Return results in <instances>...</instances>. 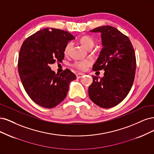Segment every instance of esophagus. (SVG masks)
Here are the masks:
<instances>
[{
  "instance_id": "34e87169",
  "label": "esophagus",
  "mask_w": 154,
  "mask_h": 154,
  "mask_svg": "<svg viewBox=\"0 0 154 154\" xmlns=\"http://www.w3.org/2000/svg\"><path fill=\"white\" fill-rule=\"evenodd\" d=\"M76 76H77V79H81V78H82L84 76V74H82V73H77V75H76Z\"/></svg>"
}]
</instances>
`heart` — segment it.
<instances>
[{
	"instance_id": "obj_1",
	"label": "heart",
	"mask_w": 154,
	"mask_h": 154,
	"mask_svg": "<svg viewBox=\"0 0 154 154\" xmlns=\"http://www.w3.org/2000/svg\"><path fill=\"white\" fill-rule=\"evenodd\" d=\"M79 42H80L81 45L85 48L87 50L90 51L95 45V41L92 37L88 35L82 36L79 39ZM73 47V43L71 42H68L64 48V53L65 55H68L70 53L72 48ZM92 62L90 60H81L76 61L73 64V66L77 68V70L81 71H86L89 66L91 65Z\"/></svg>"
}]
</instances>
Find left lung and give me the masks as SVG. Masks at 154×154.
Returning a JSON list of instances; mask_svg holds the SVG:
<instances>
[{
  "label": "left lung",
  "instance_id": "8db88e82",
  "mask_svg": "<svg viewBox=\"0 0 154 154\" xmlns=\"http://www.w3.org/2000/svg\"><path fill=\"white\" fill-rule=\"evenodd\" d=\"M90 32L101 33L103 45L93 70L105 72L100 79L92 76L89 97L98 106L110 108L123 101L132 88L136 68L135 52L129 38L112 26L98 27Z\"/></svg>",
  "mask_w": 154,
  "mask_h": 154
}]
</instances>
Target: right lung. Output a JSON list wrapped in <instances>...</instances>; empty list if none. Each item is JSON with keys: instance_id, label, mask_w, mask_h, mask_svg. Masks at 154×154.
I'll list each match as a JSON object with an SVG mask.
<instances>
[{"instance_id": "right-lung-1", "label": "right lung", "mask_w": 154, "mask_h": 154, "mask_svg": "<svg viewBox=\"0 0 154 154\" xmlns=\"http://www.w3.org/2000/svg\"><path fill=\"white\" fill-rule=\"evenodd\" d=\"M73 39L67 31L45 28L23 42L18 56L19 75L27 95L38 105L53 108L66 97L76 75L68 69L56 74L50 64L62 61L64 47Z\"/></svg>"}]
</instances>
